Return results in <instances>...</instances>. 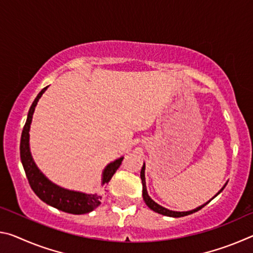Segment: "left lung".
Segmentation results:
<instances>
[{"instance_id":"1","label":"left lung","mask_w":253,"mask_h":253,"mask_svg":"<svg viewBox=\"0 0 253 253\" xmlns=\"http://www.w3.org/2000/svg\"><path fill=\"white\" fill-rule=\"evenodd\" d=\"M140 178H142V183H143V198H144L145 203H146L147 207H148L149 209H151V210H153L154 212H157V213H160V214H163V215L173 216V217L185 216V215H188V214H192V213H194V212H198L199 210L204 208L205 205H207L209 202H211V201H209V202H208L207 204L201 205V207L196 208L195 210H192V211H187V212H175V211H170V210H168V209L161 207V205H158L157 203L154 202V201H153L151 198H149V195H148V193H147V190H146V183H145V165H143L142 170H140ZM224 187H225V185H224ZM224 187H222V190H221L217 194H220L221 192L223 191ZM217 194H216V195H217ZM216 195H215V196H216ZM215 196H214V198H215Z\"/></svg>"}]
</instances>
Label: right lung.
Returning a JSON list of instances; mask_svg holds the SVG:
<instances>
[{"label": "right lung", "mask_w": 253, "mask_h": 253, "mask_svg": "<svg viewBox=\"0 0 253 253\" xmlns=\"http://www.w3.org/2000/svg\"><path fill=\"white\" fill-rule=\"evenodd\" d=\"M45 87L39 92L34 99L32 106L30 107L27 122L23 127L22 135H21V143H20V156L21 162H22L23 169L27 178L29 181L30 186L33 190L37 196L43 201L46 204L51 205L60 211L71 213V214H84L91 212L100 205L101 196L98 194H84L79 193V192L68 191L65 188H61L53 183H51L48 178L44 177V175L40 173V170L34 164V162L31 157L29 148V130L30 124L32 121V116L34 113V108L38 104V100L40 99L42 93L45 91ZM124 157H121L119 160H116L107 166L104 170V177H102V183H108L113 175L116 173V170L122 165Z\"/></svg>", "instance_id": "obj_1"}]
</instances>
